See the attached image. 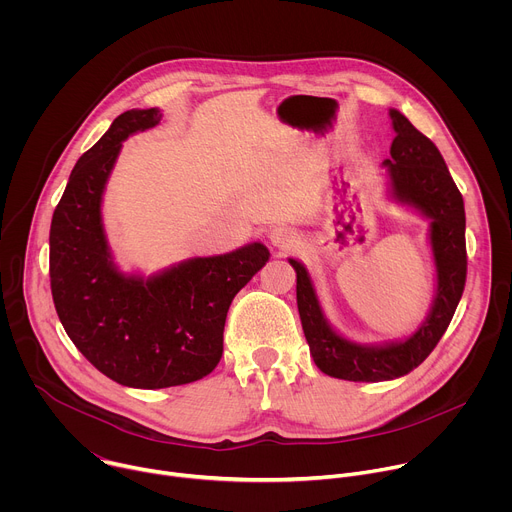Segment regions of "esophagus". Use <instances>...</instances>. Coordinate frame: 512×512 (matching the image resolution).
<instances>
[{
	"mask_svg": "<svg viewBox=\"0 0 512 512\" xmlns=\"http://www.w3.org/2000/svg\"><path fill=\"white\" fill-rule=\"evenodd\" d=\"M269 239H271V243H273V247H277V249H289V247H294V243H296V233L291 231V229H287V227H275L271 233H269Z\"/></svg>",
	"mask_w": 512,
	"mask_h": 512,
	"instance_id": "esophagus-1",
	"label": "esophagus"
}]
</instances>
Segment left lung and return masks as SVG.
<instances>
[{
	"instance_id": "obj_1",
	"label": "left lung",
	"mask_w": 512,
	"mask_h": 512,
	"mask_svg": "<svg viewBox=\"0 0 512 512\" xmlns=\"http://www.w3.org/2000/svg\"><path fill=\"white\" fill-rule=\"evenodd\" d=\"M395 139L389 168L393 196L431 218V249L437 269V294L427 320L403 342L360 346L336 334L322 316L314 285L302 263L289 259L298 273V310L316 367L336 379L377 383L417 369L448 330L466 285V212L464 198L435 148L411 121L391 109Z\"/></svg>"
}]
</instances>
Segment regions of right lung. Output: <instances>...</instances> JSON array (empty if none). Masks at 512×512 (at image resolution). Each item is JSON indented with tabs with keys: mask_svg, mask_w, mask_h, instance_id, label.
<instances>
[{
	"mask_svg": "<svg viewBox=\"0 0 512 512\" xmlns=\"http://www.w3.org/2000/svg\"><path fill=\"white\" fill-rule=\"evenodd\" d=\"M158 109L121 113L72 168L50 225V289L75 346L105 377L135 389L198 381L223 356L227 312L267 263L261 243L194 257L154 275H123L111 261L101 196L121 141L158 125Z\"/></svg>",
	"mask_w": 512,
	"mask_h": 512,
	"instance_id": "1",
	"label": "right lung"
}]
</instances>
